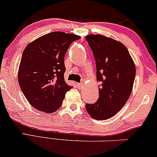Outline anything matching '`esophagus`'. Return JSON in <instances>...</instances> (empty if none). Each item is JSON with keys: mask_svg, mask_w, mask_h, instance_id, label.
I'll use <instances>...</instances> for the list:
<instances>
[{"mask_svg": "<svg viewBox=\"0 0 157 157\" xmlns=\"http://www.w3.org/2000/svg\"><path fill=\"white\" fill-rule=\"evenodd\" d=\"M77 86H78V89H81L83 87V83H77Z\"/></svg>", "mask_w": 157, "mask_h": 157, "instance_id": "34e87169", "label": "esophagus"}]
</instances>
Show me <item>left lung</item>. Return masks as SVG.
<instances>
[{"instance_id":"left-lung-1","label":"left lung","mask_w":157,"mask_h":157,"mask_svg":"<svg viewBox=\"0 0 157 157\" xmlns=\"http://www.w3.org/2000/svg\"><path fill=\"white\" fill-rule=\"evenodd\" d=\"M96 61L99 99L86 104L89 115L95 120H107L125 105L133 89L136 66L128 49L114 39L99 34L86 36Z\"/></svg>"}]
</instances>
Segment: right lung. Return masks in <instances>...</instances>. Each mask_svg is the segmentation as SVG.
I'll return each instance as SVG.
<instances>
[{"mask_svg": "<svg viewBox=\"0 0 157 157\" xmlns=\"http://www.w3.org/2000/svg\"><path fill=\"white\" fill-rule=\"evenodd\" d=\"M81 37L53 32L40 36L24 49L18 80L24 95L32 107L45 113L60 108L72 86L64 79V57L74 41Z\"/></svg>", "mask_w": 157, "mask_h": 157, "instance_id": "add662e5", "label": "right lung"}]
</instances>
